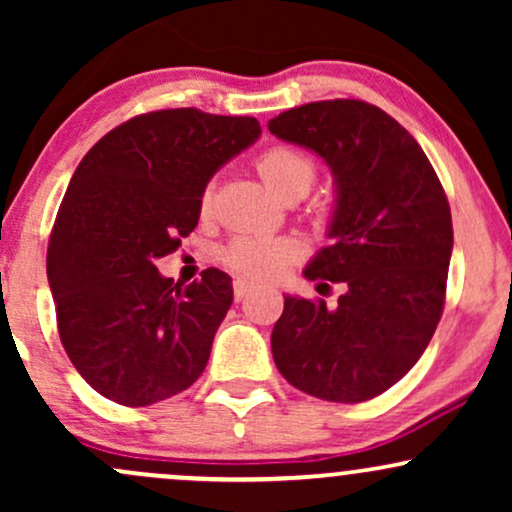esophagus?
<instances>
[{"label": "esophagus", "instance_id": "esophagus-1", "mask_svg": "<svg viewBox=\"0 0 512 512\" xmlns=\"http://www.w3.org/2000/svg\"><path fill=\"white\" fill-rule=\"evenodd\" d=\"M252 289H255V284H252V281H245V279L233 281V293H236V301H240V298L248 296Z\"/></svg>", "mask_w": 512, "mask_h": 512}]
</instances>
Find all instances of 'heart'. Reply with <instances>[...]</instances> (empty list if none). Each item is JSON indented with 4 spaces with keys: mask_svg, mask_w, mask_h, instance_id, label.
I'll return each instance as SVG.
<instances>
[{
    "mask_svg": "<svg viewBox=\"0 0 512 512\" xmlns=\"http://www.w3.org/2000/svg\"><path fill=\"white\" fill-rule=\"evenodd\" d=\"M257 173L276 197H303L315 180V163L293 146H272L257 158ZM202 204L207 207L209 195H204ZM298 252L296 240L284 236H240L223 248L221 257L238 274L272 276L296 260Z\"/></svg>",
    "mask_w": 512,
    "mask_h": 512,
    "instance_id": "1",
    "label": "heart"
}]
</instances>
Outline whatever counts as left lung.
Segmentation results:
<instances>
[{"instance_id":"1","label":"left lung","mask_w":512,"mask_h":512,"mask_svg":"<svg viewBox=\"0 0 512 512\" xmlns=\"http://www.w3.org/2000/svg\"><path fill=\"white\" fill-rule=\"evenodd\" d=\"M267 127L332 170V243L303 274L344 284L337 308L284 296L274 363L305 395L366 402L399 383L436 332L452 255L450 204L424 149L375 105L317 101Z\"/></svg>"}]
</instances>
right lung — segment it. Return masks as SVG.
Here are the masks:
<instances>
[{
  "instance_id": "1",
  "label": "right lung",
  "mask_w": 512,
  "mask_h": 512,
  "mask_svg": "<svg viewBox=\"0 0 512 512\" xmlns=\"http://www.w3.org/2000/svg\"><path fill=\"white\" fill-rule=\"evenodd\" d=\"M255 117L158 110L115 127L74 170L48 245L69 361L103 397L149 407L207 368L233 303L231 276L175 284L156 260L195 231L216 170L260 139Z\"/></svg>"
}]
</instances>
